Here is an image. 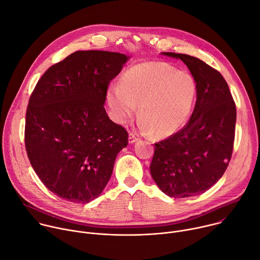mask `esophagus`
Segmentation results:
<instances>
[{"mask_svg": "<svg viewBox=\"0 0 260 260\" xmlns=\"http://www.w3.org/2000/svg\"><path fill=\"white\" fill-rule=\"evenodd\" d=\"M139 140V137L136 135V134H134V133H129V135H128V142L131 143V144H133V143H135L136 141H138Z\"/></svg>", "mask_w": 260, "mask_h": 260, "instance_id": "esophagus-1", "label": "esophagus"}]
</instances>
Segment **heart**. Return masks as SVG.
Wrapping results in <instances>:
<instances>
[{"mask_svg": "<svg viewBox=\"0 0 260 260\" xmlns=\"http://www.w3.org/2000/svg\"><path fill=\"white\" fill-rule=\"evenodd\" d=\"M190 73L162 61H147L128 69L119 84L111 86L108 104L118 123H125L139 106V124L156 138L176 134L188 120L197 96Z\"/></svg>", "mask_w": 260, "mask_h": 260, "instance_id": "1", "label": "heart"}]
</instances>
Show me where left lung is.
I'll return each instance as SVG.
<instances>
[{
    "instance_id": "obj_1",
    "label": "left lung",
    "mask_w": 260,
    "mask_h": 260,
    "mask_svg": "<svg viewBox=\"0 0 260 260\" xmlns=\"http://www.w3.org/2000/svg\"><path fill=\"white\" fill-rule=\"evenodd\" d=\"M181 59L197 81V103L182 129L155 143L150 173L162 192L189 198L211 188L231 161L237 108L221 74L198 57L162 52Z\"/></svg>"
}]
</instances>
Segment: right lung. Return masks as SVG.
<instances>
[{"mask_svg": "<svg viewBox=\"0 0 260 260\" xmlns=\"http://www.w3.org/2000/svg\"><path fill=\"white\" fill-rule=\"evenodd\" d=\"M126 60L118 52L76 51L52 64L29 96L27 157L45 186L66 201L86 204L98 198L128 144L126 129L104 108L109 83Z\"/></svg>", "mask_w": 260, "mask_h": 260, "instance_id": "right-lung-1", "label": "right lung"}]
</instances>
